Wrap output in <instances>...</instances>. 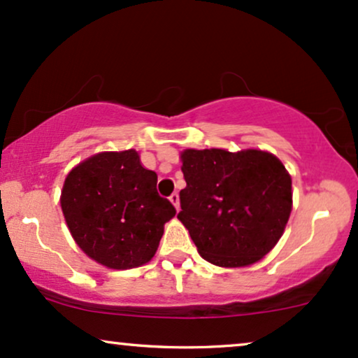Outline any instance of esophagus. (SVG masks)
Wrapping results in <instances>:
<instances>
[{
    "mask_svg": "<svg viewBox=\"0 0 358 358\" xmlns=\"http://www.w3.org/2000/svg\"><path fill=\"white\" fill-rule=\"evenodd\" d=\"M169 201L172 202V204H174L176 209L179 210V194L178 192H172L171 197H169Z\"/></svg>",
    "mask_w": 358,
    "mask_h": 358,
    "instance_id": "34e87169",
    "label": "esophagus"
}]
</instances>
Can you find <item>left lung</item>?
I'll return each mask as SVG.
<instances>
[{
  "mask_svg": "<svg viewBox=\"0 0 358 358\" xmlns=\"http://www.w3.org/2000/svg\"><path fill=\"white\" fill-rule=\"evenodd\" d=\"M187 186L178 219L199 254L219 267H244L271 252L292 210V179L273 154L257 149H186Z\"/></svg>",
  "mask_w": 358,
  "mask_h": 358,
  "instance_id": "left-lung-1",
  "label": "left lung"
}]
</instances>
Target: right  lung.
<instances>
[{
	"mask_svg": "<svg viewBox=\"0 0 358 358\" xmlns=\"http://www.w3.org/2000/svg\"><path fill=\"white\" fill-rule=\"evenodd\" d=\"M157 174L143 167L134 149L99 152L69 172L61 209L83 252L109 268L149 262L176 215L157 194Z\"/></svg>",
	"mask_w": 358,
	"mask_h": 358,
	"instance_id": "1",
	"label": "right lung"
}]
</instances>
